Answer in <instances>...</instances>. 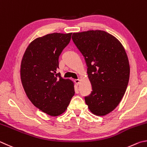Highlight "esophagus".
Listing matches in <instances>:
<instances>
[{
    "label": "esophagus",
    "mask_w": 147,
    "mask_h": 147,
    "mask_svg": "<svg viewBox=\"0 0 147 147\" xmlns=\"http://www.w3.org/2000/svg\"><path fill=\"white\" fill-rule=\"evenodd\" d=\"M74 82L77 84V85H79V83H80V80L79 79H74Z\"/></svg>",
    "instance_id": "obj_1"
}]
</instances>
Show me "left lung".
I'll use <instances>...</instances> for the list:
<instances>
[{"label":"left lung","instance_id":"8db88e82","mask_svg":"<svg viewBox=\"0 0 147 147\" xmlns=\"http://www.w3.org/2000/svg\"><path fill=\"white\" fill-rule=\"evenodd\" d=\"M72 40L84 57L92 91L84 100L94 114L105 115L122 99L129 81L127 53L119 40L102 30L74 33Z\"/></svg>","mask_w":147,"mask_h":147}]
</instances>
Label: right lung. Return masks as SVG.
<instances>
[{
    "label": "right lung",
    "instance_id": "1",
    "mask_svg": "<svg viewBox=\"0 0 147 147\" xmlns=\"http://www.w3.org/2000/svg\"><path fill=\"white\" fill-rule=\"evenodd\" d=\"M72 33H53L37 38L26 50L20 79L28 99L43 112L57 116L67 109L74 96V83L57 73L59 57Z\"/></svg>",
    "mask_w": 147,
    "mask_h": 147
}]
</instances>
